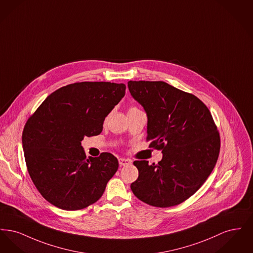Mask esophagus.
Returning <instances> with one entry per match:
<instances>
[{
    "label": "esophagus",
    "mask_w": 253,
    "mask_h": 253,
    "mask_svg": "<svg viewBox=\"0 0 253 253\" xmlns=\"http://www.w3.org/2000/svg\"><path fill=\"white\" fill-rule=\"evenodd\" d=\"M119 163H120V165H121V166H126V165L131 164V163H132V161H131L130 159L121 157V158H119Z\"/></svg>",
    "instance_id": "1"
}]
</instances>
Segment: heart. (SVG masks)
<instances>
[{"mask_svg": "<svg viewBox=\"0 0 253 253\" xmlns=\"http://www.w3.org/2000/svg\"><path fill=\"white\" fill-rule=\"evenodd\" d=\"M133 109H136V108H134V107H132V108H130V110H133Z\"/></svg>", "mask_w": 253, "mask_h": 253, "instance_id": "heart-1", "label": "heart"}]
</instances>
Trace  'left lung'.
Here are the masks:
<instances>
[{"label": "left lung", "mask_w": 253, "mask_h": 253, "mask_svg": "<svg viewBox=\"0 0 253 253\" xmlns=\"http://www.w3.org/2000/svg\"><path fill=\"white\" fill-rule=\"evenodd\" d=\"M147 114V140L162 150L158 164L137 160L133 194L146 204L169 208L196 193L216 164L220 135L210 110L193 94L164 82H128Z\"/></svg>", "instance_id": "left-lung-1"}]
</instances>
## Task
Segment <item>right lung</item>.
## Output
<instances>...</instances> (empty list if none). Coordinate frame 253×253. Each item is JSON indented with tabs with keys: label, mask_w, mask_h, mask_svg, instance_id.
Here are the masks:
<instances>
[{
	"label": "right lung",
	"mask_w": 253,
	"mask_h": 253,
	"mask_svg": "<svg viewBox=\"0 0 253 253\" xmlns=\"http://www.w3.org/2000/svg\"><path fill=\"white\" fill-rule=\"evenodd\" d=\"M123 84L84 82L49 95L26 121L24 158L37 190L61 210L96 202L119 169L110 153L86 158L82 140L99 134L105 118L125 95Z\"/></svg>",
	"instance_id": "add662e5"
}]
</instances>
